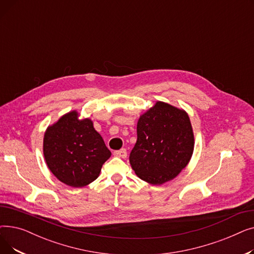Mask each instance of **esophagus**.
Here are the masks:
<instances>
[{
	"mask_svg": "<svg viewBox=\"0 0 254 254\" xmlns=\"http://www.w3.org/2000/svg\"><path fill=\"white\" fill-rule=\"evenodd\" d=\"M127 150L125 149V148H123V149H120V150H116V151H114V155L115 156H118V157H122V158H125V157H127Z\"/></svg>",
	"mask_w": 254,
	"mask_h": 254,
	"instance_id": "esophagus-1",
	"label": "esophagus"
}]
</instances>
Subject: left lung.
I'll return each instance as SVG.
<instances>
[{"label":"left lung","mask_w":254,"mask_h":254,"mask_svg":"<svg viewBox=\"0 0 254 254\" xmlns=\"http://www.w3.org/2000/svg\"><path fill=\"white\" fill-rule=\"evenodd\" d=\"M193 147L188 113L158 101L138 120L137 142L130 151L129 164L142 180L161 185L188 166Z\"/></svg>","instance_id":"left-lung-1"}]
</instances>
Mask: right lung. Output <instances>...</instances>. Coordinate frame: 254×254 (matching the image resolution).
Returning a JSON list of instances; mask_svg holds the SVG:
<instances>
[{
	"mask_svg": "<svg viewBox=\"0 0 254 254\" xmlns=\"http://www.w3.org/2000/svg\"><path fill=\"white\" fill-rule=\"evenodd\" d=\"M43 153L52 174L72 188H83L95 181L111 156L91 120L78 119L76 111L63 115L47 127Z\"/></svg>",
	"mask_w": 254,
	"mask_h": 254,
	"instance_id": "obj_1",
	"label": "right lung"
}]
</instances>
